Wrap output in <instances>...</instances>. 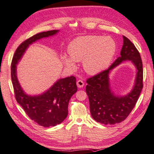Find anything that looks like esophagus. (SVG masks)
Listing matches in <instances>:
<instances>
[{"instance_id":"1","label":"esophagus","mask_w":154,"mask_h":154,"mask_svg":"<svg viewBox=\"0 0 154 154\" xmlns=\"http://www.w3.org/2000/svg\"><path fill=\"white\" fill-rule=\"evenodd\" d=\"M76 84H77L78 87H79V88H82V87H84V85H85V83H84V82L82 81V80H78L77 82H76Z\"/></svg>"}]
</instances>
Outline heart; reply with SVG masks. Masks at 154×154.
<instances>
[{
	"mask_svg": "<svg viewBox=\"0 0 154 154\" xmlns=\"http://www.w3.org/2000/svg\"><path fill=\"white\" fill-rule=\"evenodd\" d=\"M116 52V43L109 36H86L70 43L68 53L61 59L69 68H74L75 61H82V67L88 74L95 75L104 71L111 63Z\"/></svg>",
	"mask_w": 154,
	"mask_h": 154,
	"instance_id": "obj_1",
	"label": "heart"
}]
</instances>
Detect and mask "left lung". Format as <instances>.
Instances as JSON below:
<instances>
[{
	"mask_svg": "<svg viewBox=\"0 0 154 154\" xmlns=\"http://www.w3.org/2000/svg\"><path fill=\"white\" fill-rule=\"evenodd\" d=\"M129 60L136 66L137 72L133 90L123 97L116 96L111 92L109 81L111 70L122 61ZM143 63L140 53L130 40L123 36L120 56L108 69L87 80L86 92L89 99L91 116L97 122L115 125L125 120L135 106L143 87Z\"/></svg>",
	"mask_w": 154,
	"mask_h": 154,
	"instance_id": "left-lung-1",
	"label": "left lung"
}]
</instances>
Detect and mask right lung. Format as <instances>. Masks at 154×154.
Returning <instances> with one entry per match:
<instances>
[{"mask_svg": "<svg viewBox=\"0 0 154 154\" xmlns=\"http://www.w3.org/2000/svg\"><path fill=\"white\" fill-rule=\"evenodd\" d=\"M59 30H50L36 34L26 40L16 49L11 67L12 84L16 101L31 120L44 127L55 126L66 119L68 114L70 98L77 91L74 75L58 80L49 89L42 95H26L18 82L16 67L20 59L29 45L42 38L53 36Z\"/></svg>", "mask_w": 154, "mask_h": 154, "instance_id": "add662e5", "label": "right lung"}]
</instances>
